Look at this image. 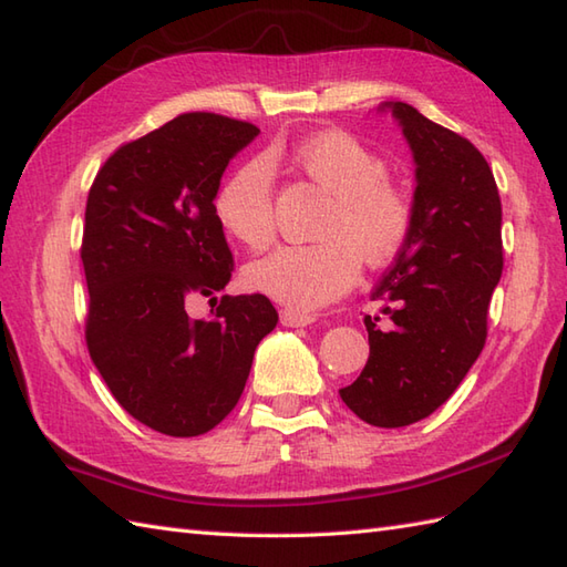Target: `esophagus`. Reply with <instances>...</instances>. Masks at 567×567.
<instances>
[{"label": "esophagus", "mask_w": 567, "mask_h": 567, "mask_svg": "<svg viewBox=\"0 0 567 567\" xmlns=\"http://www.w3.org/2000/svg\"><path fill=\"white\" fill-rule=\"evenodd\" d=\"M280 321L282 327H309V323H315L317 317L315 315H307V311H295V309H282L280 311Z\"/></svg>", "instance_id": "obj_1"}]
</instances>
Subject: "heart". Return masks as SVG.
Segmentation results:
<instances>
[{
	"label": "heart",
	"instance_id": "obj_1",
	"mask_svg": "<svg viewBox=\"0 0 567 567\" xmlns=\"http://www.w3.org/2000/svg\"><path fill=\"white\" fill-rule=\"evenodd\" d=\"M311 183L333 195L315 246H285L246 270L250 290L297 311L331 305L358 282L360 260L388 265L414 231V199L390 179L380 153L343 131H319L287 151ZM224 231L250 250L275 238V175L265 158H250L224 177L214 195Z\"/></svg>",
	"mask_w": 567,
	"mask_h": 567
}]
</instances>
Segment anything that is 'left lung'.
Here are the masks:
<instances>
[{
    "label": "left lung",
    "mask_w": 567,
    "mask_h": 567,
    "mask_svg": "<svg viewBox=\"0 0 567 567\" xmlns=\"http://www.w3.org/2000/svg\"><path fill=\"white\" fill-rule=\"evenodd\" d=\"M390 106L416 161L414 231L372 292L390 329L365 317L368 363L339 394L368 424L400 429L436 412L483 353L504 256L485 155L412 104Z\"/></svg>",
    "instance_id": "1"
}]
</instances>
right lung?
I'll return each mask as SVG.
<instances>
[{"label": "right lung", "instance_id": "right-lung-1", "mask_svg": "<svg viewBox=\"0 0 567 567\" xmlns=\"http://www.w3.org/2000/svg\"><path fill=\"white\" fill-rule=\"evenodd\" d=\"M258 134L224 114H179L118 146L90 187L84 341L114 400L165 436H202L231 414L256 346L277 323L265 295H224L209 319L185 309L197 295L216 302L231 280L214 195Z\"/></svg>", "mask_w": 567, "mask_h": 567}]
</instances>
